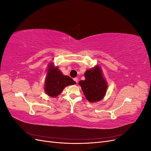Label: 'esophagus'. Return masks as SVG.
<instances>
[{"label": "esophagus", "instance_id": "obj_1", "mask_svg": "<svg viewBox=\"0 0 151 151\" xmlns=\"http://www.w3.org/2000/svg\"><path fill=\"white\" fill-rule=\"evenodd\" d=\"M74 81L76 82L77 84L78 83V78H77V77H75V78L74 79Z\"/></svg>", "mask_w": 151, "mask_h": 151}]
</instances>
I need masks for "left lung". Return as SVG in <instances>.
Here are the masks:
<instances>
[{
	"mask_svg": "<svg viewBox=\"0 0 151 151\" xmlns=\"http://www.w3.org/2000/svg\"><path fill=\"white\" fill-rule=\"evenodd\" d=\"M84 76L85 80L79 81V84L86 99L91 103L101 100L106 94L108 84L104 79L101 68L96 65L93 68L87 70Z\"/></svg>",
	"mask_w": 151,
	"mask_h": 151,
	"instance_id": "obj_1",
	"label": "left lung"
}]
</instances>
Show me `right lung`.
<instances>
[{"label": "right lung", "mask_w": 151, "mask_h": 151, "mask_svg": "<svg viewBox=\"0 0 151 151\" xmlns=\"http://www.w3.org/2000/svg\"><path fill=\"white\" fill-rule=\"evenodd\" d=\"M76 84V82L69 76L63 75L57 67L54 66L53 63L48 65L45 81V91L49 96L55 98L66 86Z\"/></svg>", "instance_id": "add662e5"}]
</instances>
